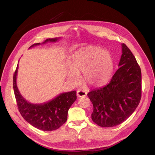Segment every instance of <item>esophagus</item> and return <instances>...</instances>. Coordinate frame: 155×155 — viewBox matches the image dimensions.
<instances>
[{
  "instance_id": "obj_1",
  "label": "esophagus",
  "mask_w": 155,
  "mask_h": 155,
  "mask_svg": "<svg viewBox=\"0 0 155 155\" xmlns=\"http://www.w3.org/2000/svg\"><path fill=\"white\" fill-rule=\"evenodd\" d=\"M86 95V92L81 90H79L77 91V96L78 97H84V96Z\"/></svg>"
}]
</instances>
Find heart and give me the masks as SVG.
<instances>
[{
    "label": "heart",
    "mask_w": 155,
    "mask_h": 155,
    "mask_svg": "<svg viewBox=\"0 0 155 155\" xmlns=\"http://www.w3.org/2000/svg\"><path fill=\"white\" fill-rule=\"evenodd\" d=\"M70 69L66 77L74 84L78 83V76L83 73V82L90 86L100 87L111 79L114 69L112 54L99 47L86 46L79 49L73 55Z\"/></svg>",
    "instance_id": "1"
}]
</instances>
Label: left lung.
<instances>
[{"label": "left lung", "mask_w": 155, "mask_h": 155, "mask_svg": "<svg viewBox=\"0 0 155 155\" xmlns=\"http://www.w3.org/2000/svg\"><path fill=\"white\" fill-rule=\"evenodd\" d=\"M119 68L110 83L87 93L92 120L100 127L117 126L132 114L141 98V71L129 48L122 44Z\"/></svg>", "instance_id": "left-lung-1"}]
</instances>
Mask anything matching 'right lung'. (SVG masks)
I'll use <instances>...</instances> for the list:
<instances>
[{
  "label": "right lung",
  "mask_w": 155,
  "mask_h": 155,
  "mask_svg": "<svg viewBox=\"0 0 155 155\" xmlns=\"http://www.w3.org/2000/svg\"><path fill=\"white\" fill-rule=\"evenodd\" d=\"M60 38H48L42 44L55 42ZM35 43L30 47L39 45ZM18 65L13 76V88L19 111L23 119L33 127L44 131H51L59 128L68 119V110L76 100V91L61 93L51 100L41 104H33L27 101L18 90L16 78Z\"/></svg>",
  "instance_id": "right-lung-1"
}]
</instances>
